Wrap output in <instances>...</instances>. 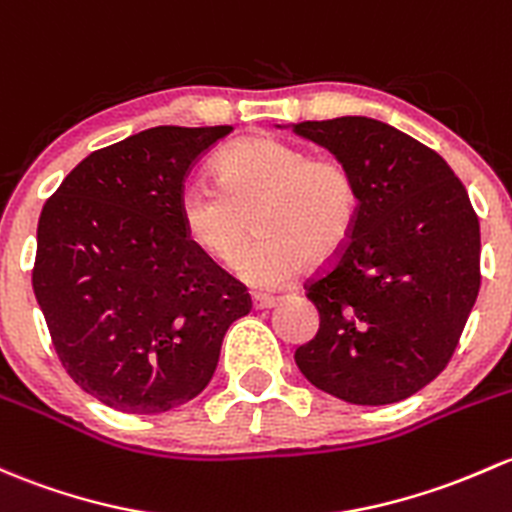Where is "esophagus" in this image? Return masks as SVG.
<instances>
[{
  "mask_svg": "<svg viewBox=\"0 0 512 512\" xmlns=\"http://www.w3.org/2000/svg\"><path fill=\"white\" fill-rule=\"evenodd\" d=\"M277 297H252V309L255 311H265V309H272V306H277Z\"/></svg>",
  "mask_w": 512,
  "mask_h": 512,
  "instance_id": "34e87169",
  "label": "esophagus"
}]
</instances>
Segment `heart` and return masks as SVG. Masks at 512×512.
I'll return each instance as SVG.
<instances>
[{"instance_id":"obj_1","label":"heart","mask_w":512,"mask_h":512,"mask_svg":"<svg viewBox=\"0 0 512 512\" xmlns=\"http://www.w3.org/2000/svg\"><path fill=\"white\" fill-rule=\"evenodd\" d=\"M218 191L188 186L179 196L186 240L206 260L230 267L252 238L238 274L255 289L294 282L306 262L326 267L346 252L360 218V184L351 164L311 154L284 139H240L213 164Z\"/></svg>"}]
</instances>
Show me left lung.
Returning a JSON list of instances; mask_svg holds the SVG:
<instances>
[{"mask_svg": "<svg viewBox=\"0 0 512 512\" xmlns=\"http://www.w3.org/2000/svg\"><path fill=\"white\" fill-rule=\"evenodd\" d=\"M292 129L348 161L360 218L346 252L311 277L319 331L294 360L351 405L407 400L446 368L481 287V230L469 193L434 149L370 120Z\"/></svg>", "mask_w": 512, "mask_h": 512, "instance_id": "1", "label": "left lung"}]
</instances>
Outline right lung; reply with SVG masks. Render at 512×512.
<instances>
[{
  "label": "right lung",
  "mask_w": 512,
  "mask_h": 512,
  "mask_svg": "<svg viewBox=\"0 0 512 512\" xmlns=\"http://www.w3.org/2000/svg\"><path fill=\"white\" fill-rule=\"evenodd\" d=\"M233 127H152L85 157L43 203L31 270L66 373L112 410L159 414L211 383L245 284L186 240L188 171Z\"/></svg>",
  "instance_id": "1"
}]
</instances>
